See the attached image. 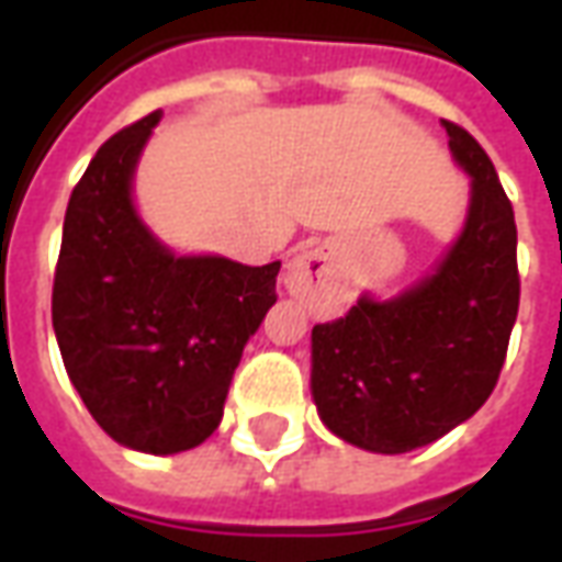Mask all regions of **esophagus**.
Listing matches in <instances>:
<instances>
[{
    "instance_id": "obj_1",
    "label": "esophagus",
    "mask_w": 562,
    "mask_h": 562,
    "mask_svg": "<svg viewBox=\"0 0 562 562\" xmlns=\"http://www.w3.org/2000/svg\"><path fill=\"white\" fill-rule=\"evenodd\" d=\"M328 273V258L322 249H304L285 268V289L292 294H310L316 282Z\"/></svg>"
}]
</instances>
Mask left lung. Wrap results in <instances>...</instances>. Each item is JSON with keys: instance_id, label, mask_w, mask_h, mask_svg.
<instances>
[{"instance_id": "8db88e82", "label": "left lung", "mask_w": 562, "mask_h": 562, "mask_svg": "<svg viewBox=\"0 0 562 562\" xmlns=\"http://www.w3.org/2000/svg\"><path fill=\"white\" fill-rule=\"evenodd\" d=\"M448 147L472 177L463 234L427 280L394 301L361 297L313 328V401L330 434L403 454L491 397L518 318V228L494 161L458 123Z\"/></svg>"}]
</instances>
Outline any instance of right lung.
<instances>
[{
    "instance_id": "obj_1",
    "label": "right lung",
    "mask_w": 562,
    "mask_h": 562,
    "mask_svg": "<svg viewBox=\"0 0 562 562\" xmlns=\"http://www.w3.org/2000/svg\"><path fill=\"white\" fill-rule=\"evenodd\" d=\"M159 111L120 128L68 198L54 330L80 401L104 434L147 454L201 446L246 340L277 304L280 261L177 258L144 228L132 173Z\"/></svg>"
}]
</instances>
